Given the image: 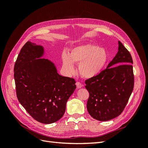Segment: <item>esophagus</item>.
Instances as JSON below:
<instances>
[{
    "label": "esophagus",
    "mask_w": 148,
    "mask_h": 148,
    "mask_svg": "<svg viewBox=\"0 0 148 148\" xmlns=\"http://www.w3.org/2000/svg\"><path fill=\"white\" fill-rule=\"evenodd\" d=\"M76 85H77V87L78 88H81L83 86V84L79 82H77V83H76Z\"/></svg>",
    "instance_id": "34e87169"
}]
</instances>
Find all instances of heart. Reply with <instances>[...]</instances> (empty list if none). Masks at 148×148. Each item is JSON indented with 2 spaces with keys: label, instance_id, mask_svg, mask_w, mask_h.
<instances>
[{
  "label": "heart",
  "instance_id": "b5f03b06",
  "mask_svg": "<svg viewBox=\"0 0 148 148\" xmlns=\"http://www.w3.org/2000/svg\"><path fill=\"white\" fill-rule=\"evenodd\" d=\"M104 48L95 44H86L71 48L69 52H62V69L69 75L75 72L73 63L78 64V71L82 77L91 78L99 75L107 61Z\"/></svg>",
  "mask_w": 148,
  "mask_h": 148
}]
</instances>
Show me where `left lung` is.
<instances>
[{
    "label": "left lung",
    "instance_id": "8db88e82",
    "mask_svg": "<svg viewBox=\"0 0 148 148\" xmlns=\"http://www.w3.org/2000/svg\"><path fill=\"white\" fill-rule=\"evenodd\" d=\"M132 64L130 53L119 41V51L107 68L85 80L89 94L87 109L92 118L107 121L122 114L134 87Z\"/></svg>",
    "mask_w": 148,
    "mask_h": 148
}]
</instances>
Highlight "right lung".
I'll list each match as a JSON object with an SVG mask.
<instances>
[{
    "label": "right lung",
    "instance_id": "right-lung-1",
    "mask_svg": "<svg viewBox=\"0 0 148 148\" xmlns=\"http://www.w3.org/2000/svg\"><path fill=\"white\" fill-rule=\"evenodd\" d=\"M43 47L28 41L21 48L14 65L16 93L20 104L34 120L54 123L64 115L66 103L76 88L73 78L58 74L45 59Z\"/></svg>",
    "mask_w": 148,
    "mask_h": 148
}]
</instances>
